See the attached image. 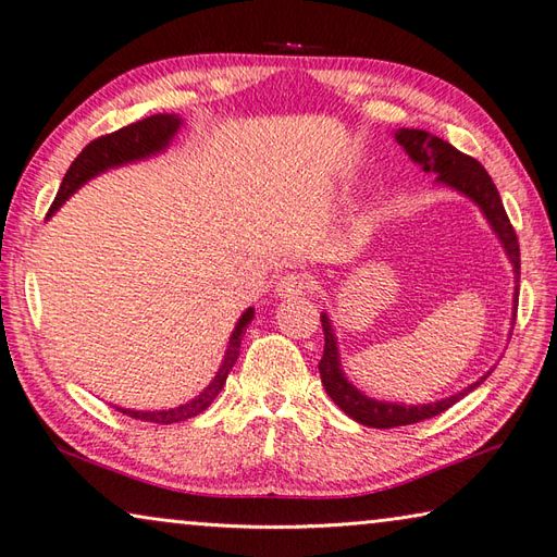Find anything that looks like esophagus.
Masks as SVG:
<instances>
[{"mask_svg": "<svg viewBox=\"0 0 557 557\" xmlns=\"http://www.w3.org/2000/svg\"><path fill=\"white\" fill-rule=\"evenodd\" d=\"M315 287V280L311 275H306V272H287V275H282L277 282V294L282 299H297L304 297V294H309Z\"/></svg>", "mask_w": 557, "mask_h": 557, "instance_id": "esophagus-1", "label": "esophagus"}]
</instances>
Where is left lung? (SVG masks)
<instances>
[{"label": "left lung", "mask_w": 557, "mask_h": 557, "mask_svg": "<svg viewBox=\"0 0 557 557\" xmlns=\"http://www.w3.org/2000/svg\"><path fill=\"white\" fill-rule=\"evenodd\" d=\"M395 140L405 148L411 162H417L423 172L435 174L437 184L455 188V191H459L461 196L474 200L479 210L483 212V218L488 220L491 230L500 239L505 253L512 263L515 280L519 282L517 234L503 208L498 188H495L488 172L483 170V164L474 158L465 156V152H459L455 146H449L447 140L423 132V128H397ZM517 297L519 292L515 287V299H512L515 315H517ZM321 323H323V335H325V349H323L321 363H318V371H321L325 393L333 397L335 405L345 411L347 417H351L354 421H359L363 425H371V429H395V425H409V423H419L423 419L437 417V413H443L445 409L453 407L455 401L469 395L471 389H476L493 371L491 369L488 373H483L476 383H471L469 387L461 389V393L449 395L437 401H429V405H397V401H383V399L363 395L357 385H351L347 381L345 371H342L335 330H333V323H330L327 313H321Z\"/></svg>", "instance_id": "1"}]
</instances>
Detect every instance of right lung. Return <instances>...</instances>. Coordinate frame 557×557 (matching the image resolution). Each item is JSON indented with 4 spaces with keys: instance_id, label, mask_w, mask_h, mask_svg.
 I'll return each instance as SVG.
<instances>
[{
    "instance_id": "right-lung-1",
    "label": "right lung",
    "mask_w": 557,
    "mask_h": 557,
    "mask_svg": "<svg viewBox=\"0 0 557 557\" xmlns=\"http://www.w3.org/2000/svg\"><path fill=\"white\" fill-rule=\"evenodd\" d=\"M182 124H184V120L180 114H152V116H146V120H140L136 124H128V126L120 128V132L90 140V144L78 152V158L71 162V168L66 170L62 186H59L57 198H54L50 212H47V218H52L54 212L62 208L83 184L92 180V176H98V174L114 170V168H122V164H132V162H138V160L152 158V156H158V152L168 150L170 144H172V138L182 128ZM253 313H256L253 309H246L239 321H236L220 369H218L215 377L210 381V385L198 397H194L191 401H186V405H180L174 409L136 411V409L116 407V411H122L132 419L150 421V423H164V425L198 417L200 411H206L212 405V399L220 395V389L224 387V383H227V375L232 371V366L236 363V359H239L242 339H244L246 327L251 325V321H253Z\"/></svg>"
}]
</instances>
